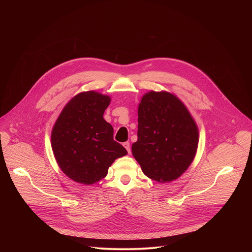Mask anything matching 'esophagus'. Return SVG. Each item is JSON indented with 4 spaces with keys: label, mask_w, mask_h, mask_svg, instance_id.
<instances>
[{
    "label": "esophagus",
    "mask_w": 252,
    "mask_h": 252,
    "mask_svg": "<svg viewBox=\"0 0 252 252\" xmlns=\"http://www.w3.org/2000/svg\"><path fill=\"white\" fill-rule=\"evenodd\" d=\"M124 147L126 148V150L127 153L129 154V153H130V145H129V142H128V141L124 142Z\"/></svg>",
    "instance_id": "1"
}]
</instances>
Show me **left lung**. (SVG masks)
<instances>
[{
    "instance_id": "8db88e82",
    "label": "left lung",
    "mask_w": 252,
    "mask_h": 252,
    "mask_svg": "<svg viewBox=\"0 0 252 252\" xmlns=\"http://www.w3.org/2000/svg\"><path fill=\"white\" fill-rule=\"evenodd\" d=\"M137 116L131 152L142 172L158 183L176 179L192 162L198 145V129L188 109L169 93L150 92Z\"/></svg>"
}]
</instances>
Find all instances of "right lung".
Instances as JSON below:
<instances>
[{
    "mask_svg": "<svg viewBox=\"0 0 252 252\" xmlns=\"http://www.w3.org/2000/svg\"><path fill=\"white\" fill-rule=\"evenodd\" d=\"M111 97L84 92L63 107L52 131V149L61 169L83 185L97 183L118 158L127 154L114 139L113 126L103 120Z\"/></svg>",
    "mask_w": 252,
    "mask_h": 252,
    "instance_id": "add662e5",
    "label": "right lung"
}]
</instances>
